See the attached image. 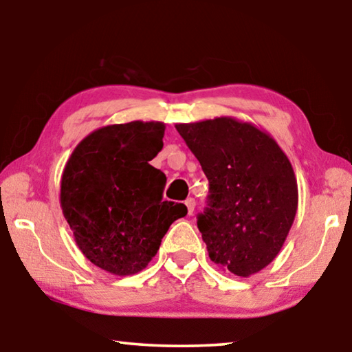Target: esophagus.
<instances>
[{"mask_svg":"<svg viewBox=\"0 0 352 352\" xmlns=\"http://www.w3.org/2000/svg\"><path fill=\"white\" fill-rule=\"evenodd\" d=\"M184 205H186V208H188V214L190 216V214L194 212V208H195V200L192 199V197H189V199H186V201H184Z\"/></svg>","mask_w":352,"mask_h":352,"instance_id":"esophagus-1","label":"esophagus"}]
</instances>
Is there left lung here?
I'll return each mask as SVG.
<instances>
[{"instance_id": "obj_1", "label": "left lung", "mask_w": 352, "mask_h": 352, "mask_svg": "<svg viewBox=\"0 0 352 352\" xmlns=\"http://www.w3.org/2000/svg\"><path fill=\"white\" fill-rule=\"evenodd\" d=\"M175 129L210 182L197 226L211 261L241 278L265 269L281 252L298 208L287 155L264 130L231 116Z\"/></svg>"}]
</instances>
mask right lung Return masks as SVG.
Instances as JSON below:
<instances>
[{
    "label": "right lung",
    "instance_id": "1",
    "mask_svg": "<svg viewBox=\"0 0 352 352\" xmlns=\"http://www.w3.org/2000/svg\"><path fill=\"white\" fill-rule=\"evenodd\" d=\"M163 122L113 124L85 136L65 164L60 206L74 241L99 269H146L186 206L163 201L166 175L148 164L163 148Z\"/></svg>",
    "mask_w": 352,
    "mask_h": 352
}]
</instances>
